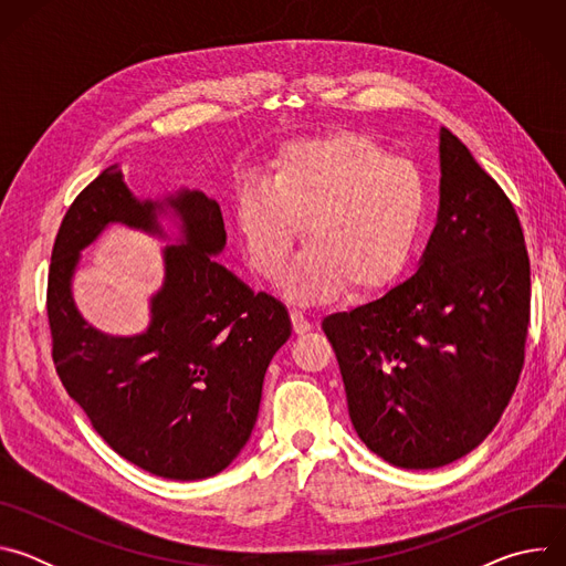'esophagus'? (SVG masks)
<instances>
[{
    "label": "esophagus",
    "instance_id": "1",
    "mask_svg": "<svg viewBox=\"0 0 566 566\" xmlns=\"http://www.w3.org/2000/svg\"><path fill=\"white\" fill-rule=\"evenodd\" d=\"M291 322H293V332L295 334H306V332L313 329V325L306 319V315L302 311H297V308L291 311Z\"/></svg>",
    "mask_w": 566,
    "mask_h": 566
}]
</instances>
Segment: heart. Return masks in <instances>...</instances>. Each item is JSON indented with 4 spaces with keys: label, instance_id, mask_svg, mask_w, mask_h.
I'll use <instances>...</instances> for the list:
<instances>
[{
    "label": "heart",
    "instance_id": "obj_1",
    "mask_svg": "<svg viewBox=\"0 0 566 566\" xmlns=\"http://www.w3.org/2000/svg\"><path fill=\"white\" fill-rule=\"evenodd\" d=\"M423 175L369 136L336 132L289 143L271 181H249L234 197V228L249 264L282 273L300 223L308 247L282 277L291 300L313 304L389 286L410 266L426 228Z\"/></svg>",
    "mask_w": 566,
    "mask_h": 566
}]
</instances>
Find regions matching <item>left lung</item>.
Listing matches in <instances>:
<instances>
[{
	"label": "left lung",
	"instance_id": "obj_1",
	"mask_svg": "<svg viewBox=\"0 0 566 566\" xmlns=\"http://www.w3.org/2000/svg\"><path fill=\"white\" fill-rule=\"evenodd\" d=\"M439 214L419 271L322 319L352 423L387 463L430 470L474 450L524 367L531 264L517 212L446 127Z\"/></svg>",
	"mask_w": 566,
	"mask_h": 566
}]
</instances>
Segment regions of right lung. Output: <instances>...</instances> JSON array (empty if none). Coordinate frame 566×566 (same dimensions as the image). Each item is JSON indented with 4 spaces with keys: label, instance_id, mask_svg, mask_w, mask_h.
Segmentation results:
<instances>
[{
    "label": "right lung",
    "instance_id": "obj_1",
    "mask_svg": "<svg viewBox=\"0 0 566 566\" xmlns=\"http://www.w3.org/2000/svg\"><path fill=\"white\" fill-rule=\"evenodd\" d=\"M170 207L185 241L167 248V280L147 333L123 339L76 313L70 277L78 251L109 223L163 233ZM226 247L219 203L199 190L140 201L118 166L103 170L69 206L51 253L46 313L55 371L114 452L164 479L221 472L247 446L264 374L291 336L282 302L251 291L212 255Z\"/></svg>",
    "mask_w": 566,
    "mask_h": 566
}]
</instances>
